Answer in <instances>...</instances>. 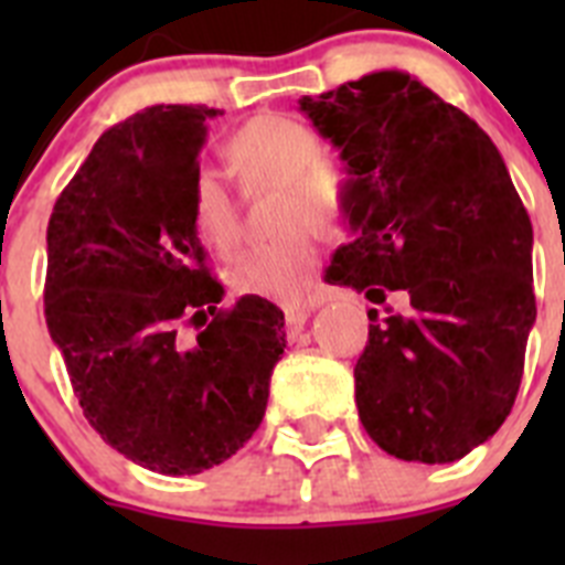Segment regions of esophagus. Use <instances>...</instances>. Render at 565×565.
Listing matches in <instances>:
<instances>
[{"label": "esophagus", "instance_id": "34e87169", "mask_svg": "<svg viewBox=\"0 0 565 565\" xmlns=\"http://www.w3.org/2000/svg\"><path fill=\"white\" fill-rule=\"evenodd\" d=\"M308 317H311V308H308V306L286 308V326H288V331H291V333L302 331V326H306V322H308Z\"/></svg>", "mask_w": 565, "mask_h": 565}]
</instances>
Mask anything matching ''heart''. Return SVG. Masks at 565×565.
<instances>
[{
	"label": "heart",
	"mask_w": 565,
	"mask_h": 565,
	"mask_svg": "<svg viewBox=\"0 0 565 565\" xmlns=\"http://www.w3.org/2000/svg\"><path fill=\"white\" fill-rule=\"evenodd\" d=\"M322 152V138L288 115H257L226 141V161L246 186L279 183L277 228L271 243L234 259L228 286L243 297L297 306L319 266V237L308 223L339 232L353 209L348 167ZM189 221L194 237L214 254H232L237 243V206L226 181L212 169L194 174L189 189Z\"/></svg>",
	"instance_id": "heart-1"
}]
</instances>
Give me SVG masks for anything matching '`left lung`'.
Segmentation results:
<instances>
[{"label":"left lung","instance_id":"8db88e82","mask_svg":"<svg viewBox=\"0 0 565 565\" xmlns=\"http://www.w3.org/2000/svg\"><path fill=\"white\" fill-rule=\"evenodd\" d=\"M299 109L353 178L351 228L326 279L411 311L373 326L353 367L362 427L402 461L450 463L495 436L537 308L532 221L501 152L467 113L398 70Z\"/></svg>","mask_w":565,"mask_h":565}]
</instances>
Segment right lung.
<instances>
[{"label":"right lung","instance_id":"add662e5","mask_svg":"<svg viewBox=\"0 0 565 565\" xmlns=\"http://www.w3.org/2000/svg\"><path fill=\"white\" fill-rule=\"evenodd\" d=\"M154 104L98 138L47 223L44 319L84 418L129 461L198 476L254 436L286 317L223 286L189 221L206 121ZM183 324L199 328L186 340Z\"/></svg>","mask_w":565,"mask_h":565}]
</instances>
